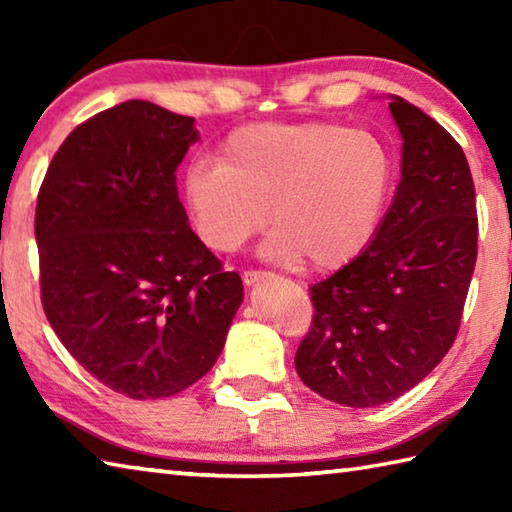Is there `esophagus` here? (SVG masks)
Wrapping results in <instances>:
<instances>
[{
  "label": "esophagus",
  "mask_w": 512,
  "mask_h": 512,
  "mask_svg": "<svg viewBox=\"0 0 512 512\" xmlns=\"http://www.w3.org/2000/svg\"><path fill=\"white\" fill-rule=\"evenodd\" d=\"M268 273L266 271H257V268H248V271H244L241 273V280H244V284L246 287H253L255 282H259V280H264Z\"/></svg>",
  "instance_id": "esophagus-1"
}]
</instances>
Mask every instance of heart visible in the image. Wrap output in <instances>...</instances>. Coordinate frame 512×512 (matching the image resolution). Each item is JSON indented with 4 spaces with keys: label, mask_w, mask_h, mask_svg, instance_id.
I'll return each mask as SVG.
<instances>
[{
    "label": "heart",
    "mask_w": 512,
    "mask_h": 512,
    "mask_svg": "<svg viewBox=\"0 0 512 512\" xmlns=\"http://www.w3.org/2000/svg\"><path fill=\"white\" fill-rule=\"evenodd\" d=\"M391 183V151L375 133L320 119L259 121L225 135L214 164L185 171L183 198L216 253H235L271 216L268 257L334 271L370 244Z\"/></svg>",
    "instance_id": "obj_1"
}]
</instances>
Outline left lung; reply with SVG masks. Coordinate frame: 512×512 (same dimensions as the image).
Instances as JSON below:
<instances>
[{"label":"left lung","mask_w":512,"mask_h":512,"mask_svg":"<svg viewBox=\"0 0 512 512\" xmlns=\"http://www.w3.org/2000/svg\"><path fill=\"white\" fill-rule=\"evenodd\" d=\"M402 180L375 239L309 287L314 316L296 352L311 391L354 409L391 402L443 361L461 327L479 216L465 153L400 97Z\"/></svg>","instance_id":"1"}]
</instances>
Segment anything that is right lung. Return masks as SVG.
Listing matches in <instances>:
<instances>
[{
  "label": "right lung",
  "instance_id": "add662e5",
  "mask_svg": "<svg viewBox=\"0 0 512 512\" xmlns=\"http://www.w3.org/2000/svg\"><path fill=\"white\" fill-rule=\"evenodd\" d=\"M194 117L124 101L76 126L36 205L40 298L67 352L133 400L201 379L244 300L237 271L187 225L176 169Z\"/></svg>",
  "mask_w": 512,
  "mask_h": 512
}]
</instances>
